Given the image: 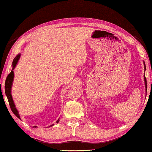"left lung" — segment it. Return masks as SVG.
<instances>
[{"mask_svg":"<svg viewBox=\"0 0 152 152\" xmlns=\"http://www.w3.org/2000/svg\"><path fill=\"white\" fill-rule=\"evenodd\" d=\"M143 64H144V68H145V70H146V66H145V61H143ZM144 80H145V90H146V93H147V80H146V77H145V73H144ZM147 95V94H146Z\"/></svg>","mask_w":152,"mask_h":152,"instance_id":"obj_1","label":"left lung"}]
</instances>
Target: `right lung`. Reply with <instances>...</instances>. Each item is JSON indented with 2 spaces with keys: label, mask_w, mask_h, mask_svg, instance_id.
<instances>
[{
  "label": "right lung",
  "mask_w": 152,
  "mask_h": 152,
  "mask_svg": "<svg viewBox=\"0 0 152 152\" xmlns=\"http://www.w3.org/2000/svg\"><path fill=\"white\" fill-rule=\"evenodd\" d=\"M20 57V54H18V55H16V57L14 58V60H13V62H12V71L9 75H8L7 78H6V80H5V95L7 97L8 102H9L10 108H11L12 112H13V113H14V115H15L16 117H17L18 118H19V119L20 120L19 113H18V111L17 109L16 108L15 104H14V102L13 98H12V93H12V84H13L14 77V69L16 68V65H17L18 60H19ZM59 122V119H58L57 121V123H58ZM53 125H54V124H52V125H50V126H52ZM33 127L37 128V126H33Z\"/></svg>",
  "instance_id": "obj_1"
}]
</instances>
